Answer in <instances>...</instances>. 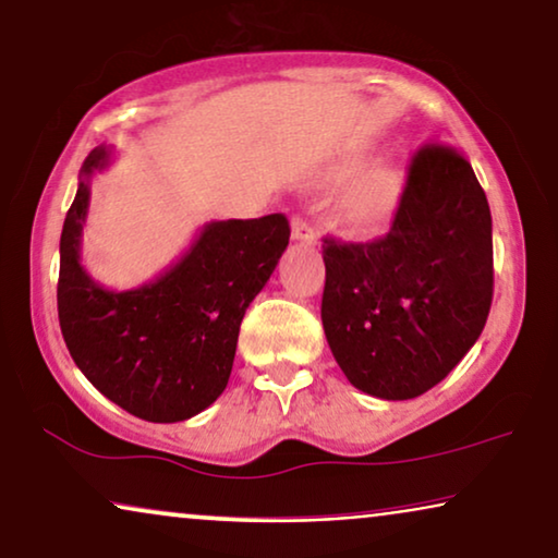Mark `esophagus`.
Returning <instances> with one entry per match:
<instances>
[{
	"mask_svg": "<svg viewBox=\"0 0 558 558\" xmlns=\"http://www.w3.org/2000/svg\"><path fill=\"white\" fill-rule=\"evenodd\" d=\"M290 238H293L295 243L315 245L318 243V230H315L305 218H293V222H290Z\"/></svg>",
	"mask_w": 558,
	"mask_h": 558,
	"instance_id": "1",
	"label": "esophagus"
}]
</instances>
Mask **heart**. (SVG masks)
Wrapping results in <instances>:
<instances>
[{
	"instance_id": "obj_1",
	"label": "heart",
	"mask_w": 558,
	"mask_h": 558,
	"mask_svg": "<svg viewBox=\"0 0 558 558\" xmlns=\"http://www.w3.org/2000/svg\"><path fill=\"white\" fill-rule=\"evenodd\" d=\"M353 170L355 165H345L338 174L343 178ZM398 195H401V172L386 162L373 165L340 193L336 203L338 226L351 232H368L378 228L393 213Z\"/></svg>"
}]
</instances>
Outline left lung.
Wrapping results in <instances>:
<instances>
[{
	"mask_svg": "<svg viewBox=\"0 0 558 558\" xmlns=\"http://www.w3.org/2000/svg\"><path fill=\"white\" fill-rule=\"evenodd\" d=\"M323 263V330L345 378L386 401L426 393L492 311V210L471 162L448 145L415 149L386 235L326 238Z\"/></svg>",
	"mask_w": 558,
	"mask_h": 558,
	"instance_id": "obj_1",
	"label": "left lung"
}]
</instances>
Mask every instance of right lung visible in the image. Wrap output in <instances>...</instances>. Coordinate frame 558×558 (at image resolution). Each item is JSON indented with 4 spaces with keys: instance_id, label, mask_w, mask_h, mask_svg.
<instances>
[{
    "instance_id": "right-lung-1",
    "label": "right lung",
    "mask_w": 558,
    "mask_h": 558,
    "mask_svg": "<svg viewBox=\"0 0 558 558\" xmlns=\"http://www.w3.org/2000/svg\"><path fill=\"white\" fill-rule=\"evenodd\" d=\"M112 149L99 145L60 238L57 311L72 361L99 393L149 423L187 421L226 390L247 305L288 247L286 215L207 222L160 278L107 290L80 263L89 180Z\"/></svg>"
}]
</instances>
